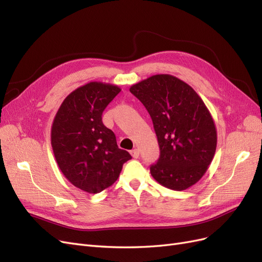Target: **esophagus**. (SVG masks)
<instances>
[{
  "label": "esophagus",
  "mask_w": 262,
  "mask_h": 262,
  "mask_svg": "<svg viewBox=\"0 0 262 262\" xmlns=\"http://www.w3.org/2000/svg\"><path fill=\"white\" fill-rule=\"evenodd\" d=\"M130 153H131V155H132V157H133V158H138V157L140 156V150H139L138 148H134V149H132Z\"/></svg>",
  "instance_id": "obj_1"
}]
</instances>
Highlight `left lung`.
<instances>
[{
  "mask_svg": "<svg viewBox=\"0 0 262 262\" xmlns=\"http://www.w3.org/2000/svg\"><path fill=\"white\" fill-rule=\"evenodd\" d=\"M152 118L160 158L153 178L181 191L207 171L216 149V129L203 100L191 86L168 74L153 75L130 87Z\"/></svg>",
  "mask_w": 262,
  "mask_h": 262,
  "instance_id": "1",
  "label": "left lung"
}]
</instances>
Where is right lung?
<instances>
[{
    "instance_id": "add662e5",
    "label": "right lung",
    "mask_w": 262,
    "mask_h": 262,
    "mask_svg": "<svg viewBox=\"0 0 262 262\" xmlns=\"http://www.w3.org/2000/svg\"><path fill=\"white\" fill-rule=\"evenodd\" d=\"M120 89L91 82L63 100L51 128V145L63 175L75 187L98 193L112 186L131 155L117 145L101 115Z\"/></svg>"
}]
</instances>
